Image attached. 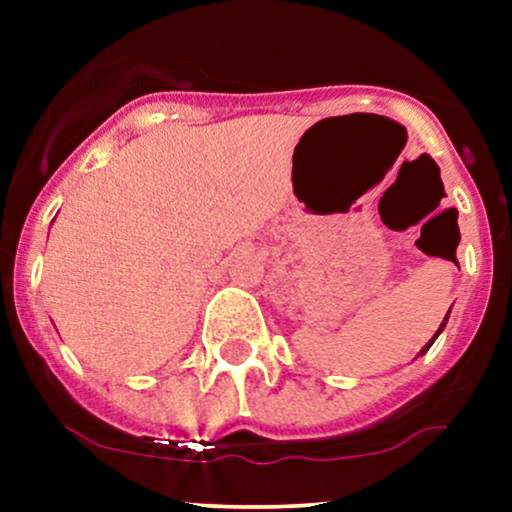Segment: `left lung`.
<instances>
[{
    "instance_id": "1",
    "label": "left lung",
    "mask_w": 512,
    "mask_h": 512,
    "mask_svg": "<svg viewBox=\"0 0 512 512\" xmlns=\"http://www.w3.org/2000/svg\"><path fill=\"white\" fill-rule=\"evenodd\" d=\"M448 315H450V313H448ZM445 322H448V317H445V320H443V325H440V330H443V327H445ZM440 330L436 332V337H438V334H440ZM436 337H433V339H431V342H428V344L424 346V349H421V354H426V351H428V349H431V344H433V342H436Z\"/></svg>"
}]
</instances>
